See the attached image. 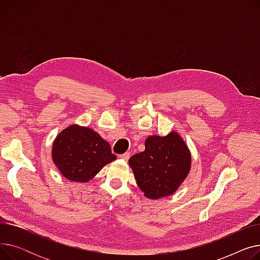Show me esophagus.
<instances>
[{"instance_id": "esophagus-1", "label": "esophagus", "mask_w": 260, "mask_h": 260, "mask_svg": "<svg viewBox=\"0 0 260 260\" xmlns=\"http://www.w3.org/2000/svg\"><path fill=\"white\" fill-rule=\"evenodd\" d=\"M129 156H131V153H129V152H126V153H124V154L119 155V158H120V159H123V160H125V161H127V160L129 159Z\"/></svg>"}]
</instances>
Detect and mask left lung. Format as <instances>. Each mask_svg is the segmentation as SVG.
<instances>
[{"label": "left lung", "instance_id": "1", "mask_svg": "<svg viewBox=\"0 0 260 260\" xmlns=\"http://www.w3.org/2000/svg\"><path fill=\"white\" fill-rule=\"evenodd\" d=\"M189 149L176 132L165 137L149 136L145 149L128 160L136 181L149 199H159L175 193L190 169Z\"/></svg>", "mask_w": 260, "mask_h": 260}]
</instances>
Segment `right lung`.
<instances>
[{"label": "right lung", "mask_w": 260, "mask_h": 260, "mask_svg": "<svg viewBox=\"0 0 260 260\" xmlns=\"http://www.w3.org/2000/svg\"><path fill=\"white\" fill-rule=\"evenodd\" d=\"M111 145L92 129L77 124L63 129L52 144V161L66 179L87 182L116 160Z\"/></svg>", "instance_id": "1"}]
</instances>
